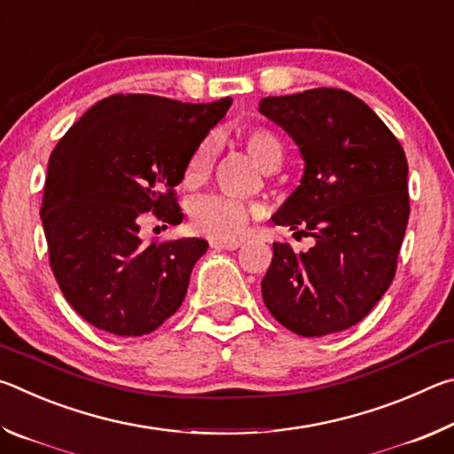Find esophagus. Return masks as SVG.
Instances as JSON below:
<instances>
[{"instance_id":"1","label":"esophagus","mask_w":454,"mask_h":454,"mask_svg":"<svg viewBox=\"0 0 454 454\" xmlns=\"http://www.w3.org/2000/svg\"><path fill=\"white\" fill-rule=\"evenodd\" d=\"M212 250H236L238 246H240V242H220V240H212L210 242Z\"/></svg>"}]
</instances>
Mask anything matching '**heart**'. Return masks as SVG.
Wrapping results in <instances>:
<instances>
[{
	"label": "heart",
	"instance_id": "heart-1",
	"mask_svg": "<svg viewBox=\"0 0 454 454\" xmlns=\"http://www.w3.org/2000/svg\"><path fill=\"white\" fill-rule=\"evenodd\" d=\"M244 150L248 156L262 168V170H274L282 162V145L272 132L264 128H252L242 137ZM212 168V145L210 142H204L198 145L194 156L190 158L184 172V184L188 188L200 186L206 178H208ZM260 214L258 206H250L244 202H238L232 198L224 196H208L198 200L192 208V228L198 234L212 240L220 242H232L240 238L246 228H248L250 220L256 218Z\"/></svg>",
	"mask_w": 454,
	"mask_h": 454
}]
</instances>
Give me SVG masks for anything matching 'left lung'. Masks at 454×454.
<instances>
[{
	"mask_svg": "<svg viewBox=\"0 0 454 454\" xmlns=\"http://www.w3.org/2000/svg\"><path fill=\"white\" fill-rule=\"evenodd\" d=\"M260 114L301 150L304 174L272 222L310 236L309 252L274 242L262 298L301 336L355 326L396 272L409 224V164L401 142L363 99L336 88L262 98Z\"/></svg>",
	"mask_w": 454,
	"mask_h": 454,
	"instance_id": "8db88e82",
	"label": "left lung"
}]
</instances>
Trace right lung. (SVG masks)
<instances>
[{"mask_svg": "<svg viewBox=\"0 0 454 454\" xmlns=\"http://www.w3.org/2000/svg\"><path fill=\"white\" fill-rule=\"evenodd\" d=\"M230 104L116 94L91 106L53 148L42 202L50 266L91 326L142 336L180 309L208 242L144 244L142 214L180 224L174 188Z\"/></svg>", "mask_w": 454, "mask_h": 454, "instance_id": "right-lung-1", "label": "right lung"}]
</instances>
